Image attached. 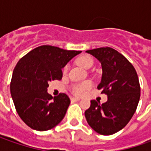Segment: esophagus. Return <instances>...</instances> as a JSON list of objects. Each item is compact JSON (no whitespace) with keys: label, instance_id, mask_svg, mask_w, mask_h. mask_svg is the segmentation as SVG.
I'll return each mask as SVG.
<instances>
[{"label":"esophagus","instance_id":"1","mask_svg":"<svg viewBox=\"0 0 151 151\" xmlns=\"http://www.w3.org/2000/svg\"><path fill=\"white\" fill-rule=\"evenodd\" d=\"M70 100H71V101H80V98H78V97H71Z\"/></svg>","mask_w":151,"mask_h":151}]
</instances>
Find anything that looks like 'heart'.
I'll list each match as a JSON object with an SVG mask.
<instances>
[{
  "label": "heart",
  "instance_id": "obj_1",
  "mask_svg": "<svg viewBox=\"0 0 151 151\" xmlns=\"http://www.w3.org/2000/svg\"><path fill=\"white\" fill-rule=\"evenodd\" d=\"M76 62L80 66H81L84 69H90L91 67L93 65V59L90 55H81L80 57L77 58ZM67 71H68V66L65 65L63 68V73L66 74ZM91 86H92V83L90 81H83L81 83L72 85V86L70 87V91H71L73 95L76 96H81L84 95L86 91L91 89Z\"/></svg>",
  "mask_w": 151,
  "mask_h": 151
}]
</instances>
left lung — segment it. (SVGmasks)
Instances as JSON below:
<instances>
[{
	"label": "left lung",
	"mask_w": 151,
	"mask_h": 151,
	"mask_svg": "<svg viewBox=\"0 0 151 151\" xmlns=\"http://www.w3.org/2000/svg\"><path fill=\"white\" fill-rule=\"evenodd\" d=\"M101 62V81L97 89L106 94L102 104L91 101L85 116L88 124L102 135L113 134L124 128L134 114L140 97L136 70L122 54L110 47L87 50Z\"/></svg>",
	"instance_id": "8db88e82"
}]
</instances>
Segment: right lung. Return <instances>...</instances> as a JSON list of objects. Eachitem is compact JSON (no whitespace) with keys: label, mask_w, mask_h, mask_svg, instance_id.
I'll return each mask as SVG.
<instances>
[{"label":"right lung","mask_w":151,"mask_h":151,"mask_svg":"<svg viewBox=\"0 0 151 151\" xmlns=\"http://www.w3.org/2000/svg\"><path fill=\"white\" fill-rule=\"evenodd\" d=\"M81 51L42 45L21 58L10 91L16 110L27 126L38 131L53 129L64 119L70 100L65 93L53 96L49 82L62 79V68Z\"/></svg>","instance_id":"1"}]
</instances>
